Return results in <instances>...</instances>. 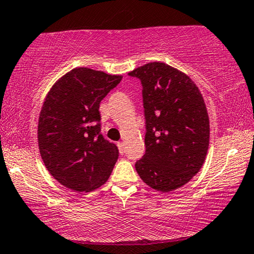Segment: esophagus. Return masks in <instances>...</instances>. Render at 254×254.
<instances>
[{
    "label": "esophagus",
    "instance_id": "1",
    "mask_svg": "<svg viewBox=\"0 0 254 254\" xmlns=\"http://www.w3.org/2000/svg\"><path fill=\"white\" fill-rule=\"evenodd\" d=\"M118 148H119V152L121 155H124V152H125V144H124V142H118Z\"/></svg>",
    "mask_w": 254,
    "mask_h": 254
}]
</instances>
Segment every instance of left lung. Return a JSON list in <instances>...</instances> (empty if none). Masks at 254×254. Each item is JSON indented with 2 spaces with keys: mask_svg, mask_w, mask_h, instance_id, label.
Instances as JSON below:
<instances>
[{
  "mask_svg": "<svg viewBox=\"0 0 254 254\" xmlns=\"http://www.w3.org/2000/svg\"><path fill=\"white\" fill-rule=\"evenodd\" d=\"M128 75L142 84L145 154L135 163L151 189L171 192L200 171L209 145V118L192 79L164 62H150Z\"/></svg>",
  "mask_w": 254,
  "mask_h": 254,
  "instance_id": "8db88e82",
  "label": "left lung"
}]
</instances>
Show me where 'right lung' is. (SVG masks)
I'll list each match as a JSON object with an SVG mask.
<instances>
[{
    "instance_id": "right-lung-1",
    "label": "right lung",
    "mask_w": 254,
    "mask_h": 254,
    "mask_svg": "<svg viewBox=\"0 0 254 254\" xmlns=\"http://www.w3.org/2000/svg\"><path fill=\"white\" fill-rule=\"evenodd\" d=\"M123 76L75 68L47 93L38 124V144L48 172L61 185L90 192L111 176L119 150L100 133L99 104Z\"/></svg>"
}]
</instances>
